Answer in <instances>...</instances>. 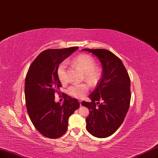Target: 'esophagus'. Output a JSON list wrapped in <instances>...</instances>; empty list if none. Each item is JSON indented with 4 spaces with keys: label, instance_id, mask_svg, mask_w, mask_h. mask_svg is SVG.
<instances>
[{
    "label": "esophagus",
    "instance_id": "1",
    "mask_svg": "<svg viewBox=\"0 0 158 158\" xmlns=\"http://www.w3.org/2000/svg\"><path fill=\"white\" fill-rule=\"evenodd\" d=\"M78 101H79V103H80V106H81V100H78Z\"/></svg>",
    "mask_w": 158,
    "mask_h": 158
}]
</instances>
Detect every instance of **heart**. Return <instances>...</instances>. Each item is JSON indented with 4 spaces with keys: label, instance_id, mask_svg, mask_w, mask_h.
I'll return each mask as SVG.
<instances>
[{
    "label": "heart",
    "instance_id": "b5f03b06",
    "mask_svg": "<svg viewBox=\"0 0 158 158\" xmlns=\"http://www.w3.org/2000/svg\"><path fill=\"white\" fill-rule=\"evenodd\" d=\"M73 65L84 74L85 80L91 85H95L100 77V71L96 67L94 59L89 55L82 54L74 58L72 61ZM57 74L62 82L67 81L66 63L62 62L58 67ZM89 91L87 84H74L68 89V93L77 98L84 97Z\"/></svg>",
    "mask_w": 158,
    "mask_h": 158
}]
</instances>
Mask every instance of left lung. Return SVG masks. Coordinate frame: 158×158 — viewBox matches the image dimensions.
I'll return each mask as SVG.
<instances>
[{
    "mask_svg": "<svg viewBox=\"0 0 158 158\" xmlns=\"http://www.w3.org/2000/svg\"><path fill=\"white\" fill-rule=\"evenodd\" d=\"M81 51L93 54L102 66L101 79L89 96L91 102H81L90 113L85 120L86 129L96 138H107L122 125L129 110L130 78L121 60L112 52L104 49Z\"/></svg>",
    "mask_w": 158,
    "mask_h": 158,
    "instance_id": "left-lung-1",
    "label": "left lung"
}]
</instances>
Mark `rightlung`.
<instances>
[{
	"instance_id": "right-lung-1",
	"label": "right lung",
	"mask_w": 158,
	"mask_h": 158,
	"mask_svg": "<svg viewBox=\"0 0 158 158\" xmlns=\"http://www.w3.org/2000/svg\"><path fill=\"white\" fill-rule=\"evenodd\" d=\"M78 47L42 51L30 65L25 80L27 113L36 129L45 137L60 138L66 132L68 119L80 107L77 99L64 94L62 105L55 102V93L62 87L58 74L59 64Z\"/></svg>"
}]
</instances>
